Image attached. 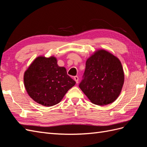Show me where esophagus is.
Returning <instances> with one entry per match:
<instances>
[{
  "label": "esophagus",
  "instance_id": "34e87169",
  "mask_svg": "<svg viewBox=\"0 0 147 147\" xmlns=\"http://www.w3.org/2000/svg\"><path fill=\"white\" fill-rule=\"evenodd\" d=\"M74 80L76 82L77 84H78V77L77 76H75L74 77Z\"/></svg>",
  "mask_w": 147,
  "mask_h": 147
}]
</instances>
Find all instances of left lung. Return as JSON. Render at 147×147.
<instances>
[{
  "label": "left lung",
  "instance_id": "1",
  "mask_svg": "<svg viewBox=\"0 0 147 147\" xmlns=\"http://www.w3.org/2000/svg\"><path fill=\"white\" fill-rule=\"evenodd\" d=\"M124 82L121 61L112 53L99 49L87 59L79 87L92 104L103 106L116 100Z\"/></svg>",
  "mask_w": 147,
  "mask_h": 147
}]
</instances>
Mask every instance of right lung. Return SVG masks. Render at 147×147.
Returning a JSON list of instances; mask_svg holds the SVG:
<instances>
[{
    "mask_svg": "<svg viewBox=\"0 0 147 147\" xmlns=\"http://www.w3.org/2000/svg\"><path fill=\"white\" fill-rule=\"evenodd\" d=\"M51 56L36 57L24 74V84L28 95L45 107L56 105L76 82L67 74L66 69L57 65Z\"/></svg>",
    "mask_w": 147,
    "mask_h": 147,
    "instance_id": "obj_1",
    "label": "right lung"
}]
</instances>
